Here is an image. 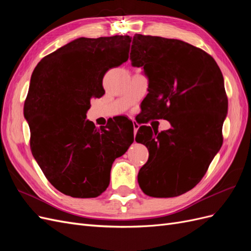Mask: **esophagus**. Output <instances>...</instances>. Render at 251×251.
Segmentation results:
<instances>
[{
    "instance_id": "1",
    "label": "esophagus",
    "mask_w": 251,
    "mask_h": 251,
    "mask_svg": "<svg viewBox=\"0 0 251 251\" xmlns=\"http://www.w3.org/2000/svg\"><path fill=\"white\" fill-rule=\"evenodd\" d=\"M133 126H134V134L136 135V133H137L138 128H139V125L136 123V121H133Z\"/></svg>"
}]
</instances>
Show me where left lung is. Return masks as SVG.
Instances as JSON below:
<instances>
[{
	"label": "left lung",
	"mask_w": 251,
	"mask_h": 251,
	"mask_svg": "<svg viewBox=\"0 0 251 251\" xmlns=\"http://www.w3.org/2000/svg\"><path fill=\"white\" fill-rule=\"evenodd\" d=\"M130 59L149 79L144 111L172 126L160 133L139 127L135 140L149 150L139 186L155 198L180 196L199 183L222 147L228 109L222 72L202 49L160 36L135 34Z\"/></svg>",
	"instance_id": "1"
}]
</instances>
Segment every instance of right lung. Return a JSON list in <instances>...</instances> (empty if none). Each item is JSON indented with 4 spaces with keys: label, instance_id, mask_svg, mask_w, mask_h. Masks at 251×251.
<instances>
[{
    "label": "right lung",
    "instance_id": "1",
    "mask_svg": "<svg viewBox=\"0 0 251 251\" xmlns=\"http://www.w3.org/2000/svg\"><path fill=\"white\" fill-rule=\"evenodd\" d=\"M132 37H79L45 56L30 79L24 116L32 155L50 183L73 198H95L110 183L112 164L134 141L133 124L115 117L98 128L87 120L102 78L126 62Z\"/></svg>",
    "mask_w": 251,
    "mask_h": 251
}]
</instances>
